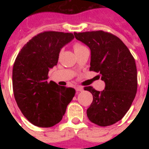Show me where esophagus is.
<instances>
[{
    "label": "esophagus",
    "instance_id": "obj_1",
    "mask_svg": "<svg viewBox=\"0 0 149 149\" xmlns=\"http://www.w3.org/2000/svg\"><path fill=\"white\" fill-rule=\"evenodd\" d=\"M76 91H77V92H81V91H84V88H83L82 86H77V87H76Z\"/></svg>",
    "mask_w": 149,
    "mask_h": 149
}]
</instances>
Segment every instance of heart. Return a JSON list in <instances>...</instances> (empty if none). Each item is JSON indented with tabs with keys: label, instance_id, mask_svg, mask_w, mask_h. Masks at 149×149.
<instances>
[{
	"label": "heart",
	"instance_id": "1",
	"mask_svg": "<svg viewBox=\"0 0 149 149\" xmlns=\"http://www.w3.org/2000/svg\"><path fill=\"white\" fill-rule=\"evenodd\" d=\"M84 48H86L84 45H83L80 43H75L74 45H73V49H74L75 52H77L79 51V50L83 49Z\"/></svg>",
	"mask_w": 149,
	"mask_h": 149
}]
</instances>
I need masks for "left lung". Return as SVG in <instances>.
Segmentation results:
<instances>
[{
    "mask_svg": "<svg viewBox=\"0 0 149 149\" xmlns=\"http://www.w3.org/2000/svg\"><path fill=\"white\" fill-rule=\"evenodd\" d=\"M75 38L90 48L91 71L100 72L105 83L103 91L92 86L85 91L93 95L86 111L89 120L105 127L122 119L132 106L137 93L138 79L135 61L120 38L104 31L74 33Z\"/></svg>",
    "mask_w": 149,
    "mask_h": 149,
    "instance_id": "8db88e82",
    "label": "left lung"
}]
</instances>
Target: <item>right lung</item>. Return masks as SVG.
I'll list each match as a JSON object with an SVG mask.
<instances>
[{"mask_svg":"<svg viewBox=\"0 0 149 149\" xmlns=\"http://www.w3.org/2000/svg\"><path fill=\"white\" fill-rule=\"evenodd\" d=\"M72 33L44 31L23 46L14 63L13 91L23 115L32 125L50 127L58 124L76 91L48 82L49 69L57 65L61 49Z\"/></svg>","mask_w":149,"mask_h":149,"instance_id":"right-lung-1","label":"right lung"}]
</instances>
